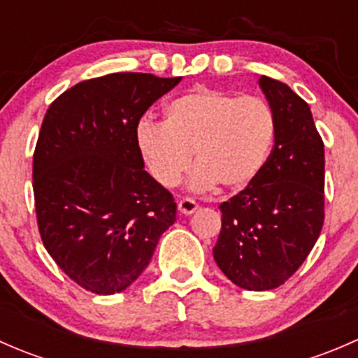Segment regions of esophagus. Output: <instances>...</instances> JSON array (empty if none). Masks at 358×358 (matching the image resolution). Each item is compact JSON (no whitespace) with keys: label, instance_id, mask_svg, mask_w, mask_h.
<instances>
[{"label":"esophagus","instance_id":"1","mask_svg":"<svg viewBox=\"0 0 358 358\" xmlns=\"http://www.w3.org/2000/svg\"><path fill=\"white\" fill-rule=\"evenodd\" d=\"M196 209H197L196 201L182 199L178 202V211L182 213V215H192V213H196Z\"/></svg>","mask_w":358,"mask_h":358}]
</instances>
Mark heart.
Returning <instances> with one entry per match:
<instances>
[{"label": "heart", "mask_w": 358, "mask_h": 358, "mask_svg": "<svg viewBox=\"0 0 358 358\" xmlns=\"http://www.w3.org/2000/svg\"><path fill=\"white\" fill-rule=\"evenodd\" d=\"M277 135L272 107L259 96L196 88L166 106V121L142 117L135 140L147 171L175 187L190 168V189H248L265 169Z\"/></svg>", "instance_id": "obj_1"}]
</instances>
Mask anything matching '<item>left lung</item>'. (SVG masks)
<instances>
[{
  "instance_id": "8db88e82",
  "label": "left lung",
  "mask_w": 358,
  "mask_h": 358,
  "mask_svg": "<svg viewBox=\"0 0 358 358\" xmlns=\"http://www.w3.org/2000/svg\"><path fill=\"white\" fill-rule=\"evenodd\" d=\"M258 85L277 121L262 175L220 206L216 265L248 291L275 289L301 266L324 225V143L308 103L284 83Z\"/></svg>"
}]
</instances>
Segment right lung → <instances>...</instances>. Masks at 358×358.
Segmentation results:
<instances>
[{
    "instance_id": "right-lung-1",
    "label": "right lung",
    "mask_w": 358,
    "mask_h": 358,
    "mask_svg": "<svg viewBox=\"0 0 358 358\" xmlns=\"http://www.w3.org/2000/svg\"><path fill=\"white\" fill-rule=\"evenodd\" d=\"M180 81L115 72L72 86L46 110L32 162L39 234L86 291L131 286L176 222L173 196L143 169L135 128Z\"/></svg>"
}]
</instances>
